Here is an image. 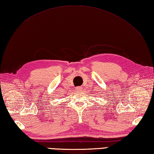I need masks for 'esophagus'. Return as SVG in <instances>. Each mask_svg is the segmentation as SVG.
Here are the masks:
<instances>
[{"instance_id": "obj_1", "label": "esophagus", "mask_w": 154, "mask_h": 154, "mask_svg": "<svg viewBox=\"0 0 154 154\" xmlns=\"http://www.w3.org/2000/svg\"><path fill=\"white\" fill-rule=\"evenodd\" d=\"M76 89L79 91H81L82 90V87H76Z\"/></svg>"}]
</instances>
